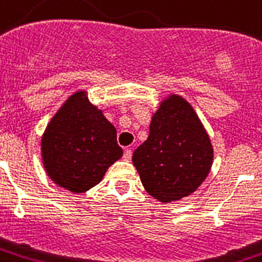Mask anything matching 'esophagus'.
I'll list each match as a JSON object with an SVG mask.
<instances>
[{
  "label": "esophagus",
  "instance_id": "esophagus-1",
  "mask_svg": "<svg viewBox=\"0 0 262 262\" xmlns=\"http://www.w3.org/2000/svg\"><path fill=\"white\" fill-rule=\"evenodd\" d=\"M132 149L130 148H126L125 149V152H123V159H125V161H130L132 159Z\"/></svg>",
  "mask_w": 262,
  "mask_h": 262
}]
</instances>
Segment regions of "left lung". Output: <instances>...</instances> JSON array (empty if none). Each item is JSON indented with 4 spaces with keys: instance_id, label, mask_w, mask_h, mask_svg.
<instances>
[{
    "instance_id": "1",
    "label": "left lung",
    "mask_w": 262,
    "mask_h": 262,
    "mask_svg": "<svg viewBox=\"0 0 262 262\" xmlns=\"http://www.w3.org/2000/svg\"><path fill=\"white\" fill-rule=\"evenodd\" d=\"M145 191L159 202L188 196L210 173L213 145L188 101L169 95L149 123L148 139L132 157Z\"/></svg>"
}]
</instances>
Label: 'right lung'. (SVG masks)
<instances>
[{
  "label": "right lung",
  "instance_id": "right-lung-1",
  "mask_svg": "<svg viewBox=\"0 0 262 262\" xmlns=\"http://www.w3.org/2000/svg\"><path fill=\"white\" fill-rule=\"evenodd\" d=\"M117 129L93 105L85 91L66 100L41 139L43 167L53 183L74 193L97 185L122 157Z\"/></svg>",
  "mask_w": 262,
  "mask_h": 262
}]
</instances>
